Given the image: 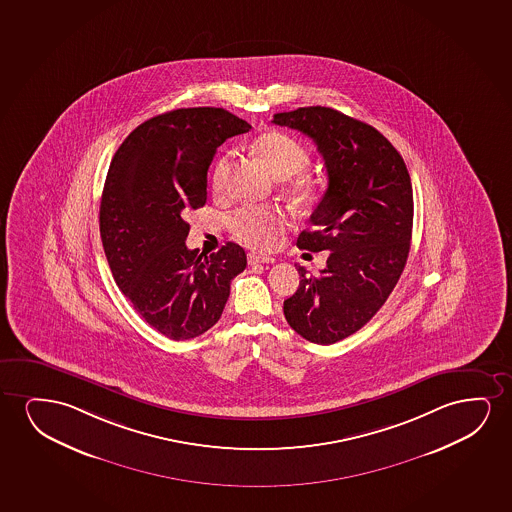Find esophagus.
<instances>
[{
    "mask_svg": "<svg viewBox=\"0 0 512 512\" xmlns=\"http://www.w3.org/2000/svg\"><path fill=\"white\" fill-rule=\"evenodd\" d=\"M274 259L271 257H260V255H255V253H250L248 255V264L250 266H255V264H273Z\"/></svg>",
    "mask_w": 512,
    "mask_h": 512,
    "instance_id": "34e87169",
    "label": "esophagus"
}]
</instances>
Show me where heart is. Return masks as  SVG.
I'll return each mask as SVG.
<instances>
[{
	"mask_svg": "<svg viewBox=\"0 0 512 512\" xmlns=\"http://www.w3.org/2000/svg\"><path fill=\"white\" fill-rule=\"evenodd\" d=\"M253 152L280 180L301 173L302 169L308 168L311 161L308 148L304 147L301 141L278 129L259 134L253 141ZM232 157L234 152L225 150L213 164L211 185L215 192H222L227 187ZM287 189L288 194L294 197L297 203L311 204L320 196L322 185L313 176L301 175L288 183ZM229 224L234 238L238 239L239 243L253 250L269 252L278 245L281 234L287 229L288 218L278 208H243L231 218Z\"/></svg>",
	"mask_w": 512,
	"mask_h": 512,
	"instance_id": "heart-1",
	"label": "heart"
}]
</instances>
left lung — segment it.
<instances>
[{"label": "left lung", "instance_id": "8db88e82", "mask_svg": "<svg viewBox=\"0 0 512 512\" xmlns=\"http://www.w3.org/2000/svg\"><path fill=\"white\" fill-rule=\"evenodd\" d=\"M276 126L315 141L329 187L297 246L329 252L320 274H301L283 302L288 325L316 344L362 329L385 304L406 267L413 232V187L406 162L378 129L327 106L276 113Z\"/></svg>", "mask_w": 512, "mask_h": 512}]
</instances>
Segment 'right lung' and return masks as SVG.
Returning <instances> with one entry per match:
<instances>
[{"instance_id":"obj_1","label":"right lung","mask_w":512,"mask_h":512,"mask_svg":"<svg viewBox=\"0 0 512 512\" xmlns=\"http://www.w3.org/2000/svg\"><path fill=\"white\" fill-rule=\"evenodd\" d=\"M250 129L224 108H178L145 120L113 155L99 208L106 260L141 318L169 339L211 329L245 271L236 243L211 255L189 250L183 217L206 203L217 148Z\"/></svg>"}]
</instances>
